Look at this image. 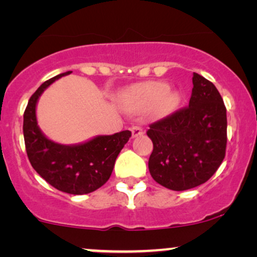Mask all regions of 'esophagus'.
I'll return each instance as SVG.
<instances>
[{
  "mask_svg": "<svg viewBox=\"0 0 257 257\" xmlns=\"http://www.w3.org/2000/svg\"><path fill=\"white\" fill-rule=\"evenodd\" d=\"M131 132H132V138H136V137H140L144 134L143 128L140 127V126H132L131 128Z\"/></svg>",
  "mask_w": 257,
  "mask_h": 257,
  "instance_id": "1",
  "label": "esophagus"
}]
</instances>
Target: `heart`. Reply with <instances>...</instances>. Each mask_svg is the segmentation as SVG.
<instances>
[{
  "label": "heart",
  "mask_w": 257,
  "mask_h": 257,
  "mask_svg": "<svg viewBox=\"0 0 257 257\" xmlns=\"http://www.w3.org/2000/svg\"><path fill=\"white\" fill-rule=\"evenodd\" d=\"M120 101L130 110L140 111L150 107L154 117H165L178 108L180 93L168 89L167 84L162 81H146L125 90Z\"/></svg>",
  "instance_id": "heart-1"
}]
</instances>
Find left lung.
<instances>
[{"label":"left lung","instance_id":"8db88e82","mask_svg":"<svg viewBox=\"0 0 257 257\" xmlns=\"http://www.w3.org/2000/svg\"><path fill=\"white\" fill-rule=\"evenodd\" d=\"M189 107L152 123L147 135L154 144L149 158L153 179L184 191L206 183L225 158L227 117L213 83L194 73Z\"/></svg>","mask_w":257,"mask_h":257}]
</instances>
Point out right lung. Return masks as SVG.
I'll return each instance as SVG.
<instances>
[{
  "label": "right lung",
  "instance_id": "obj_1",
  "mask_svg": "<svg viewBox=\"0 0 257 257\" xmlns=\"http://www.w3.org/2000/svg\"><path fill=\"white\" fill-rule=\"evenodd\" d=\"M65 72L44 81L29 99L24 113V140L26 153L35 171L51 186L71 195L90 194L109 179L115 160L131 137V131L96 136L79 144L56 143L39 128L36 107L42 93Z\"/></svg>",
  "mask_w": 257,
  "mask_h": 257
}]
</instances>
